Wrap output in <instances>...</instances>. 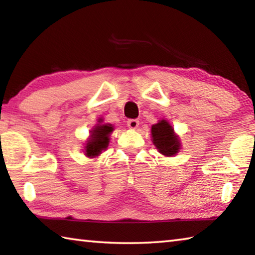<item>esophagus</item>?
<instances>
[{"instance_id":"34e87169","label":"esophagus","mask_w":255,"mask_h":255,"mask_svg":"<svg viewBox=\"0 0 255 255\" xmlns=\"http://www.w3.org/2000/svg\"><path fill=\"white\" fill-rule=\"evenodd\" d=\"M127 126L130 129H136L139 126V122H138L137 119H129L127 122Z\"/></svg>"}]
</instances>
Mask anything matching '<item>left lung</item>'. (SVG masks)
<instances>
[{
  "label": "left lung",
  "instance_id": "obj_1",
  "mask_svg": "<svg viewBox=\"0 0 255 255\" xmlns=\"http://www.w3.org/2000/svg\"><path fill=\"white\" fill-rule=\"evenodd\" d=\"M152 137L154 145L161 154L165 156H172L179 152V138L174 135L173 128L166 120H161L156 125H153Z\"/></svg>",
  "mask_w": 255,
  "mask_h": 255
}]
</instances>
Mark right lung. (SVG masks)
Segmentation results:
<instances>
[{"mask_svg":"<svg viewBox=\"0 0 255 255\" xmlns=\"http://www.w3.org/2000/svg\"><path fill=\"white\" fill-rule=\"evenodd\" d=\"M112 130H114V126L108 124L98 125L96 128H93L91 131V138L88 140V144L85 146L86 156H98L103 149H106L108 144H109V136Z\"/></svg>","mask_w":255,"mask_h":255,"instance_id":"right-lung-1","label":"right lung"}]
</instances>
